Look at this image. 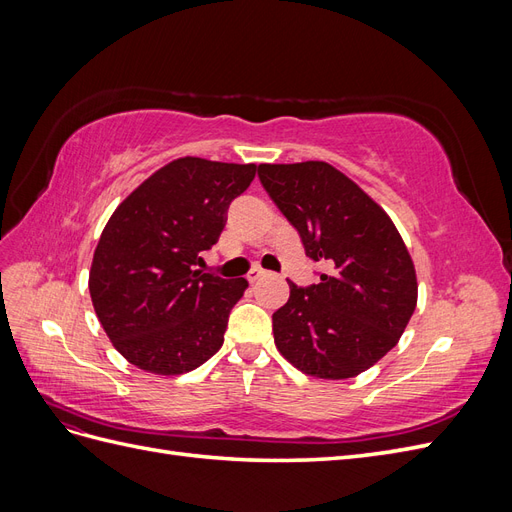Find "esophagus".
Masks as SVG:
<instances>
[{"label": "esophagus", "mask_w": 512, "mask_h": 512, "mask_svg": "<svg viewBox=\"0 0 512 512\" xmlns=\"http://www.w3.org/2000/svg\"><path fill=\"white\" fill-rule=\"evenodd\" d=\"M262 277H267V271H262V269H258V267H254L250 273H247V282H258V280H262Z\"/></svg>", "instance_id": "1"}]
</instances>
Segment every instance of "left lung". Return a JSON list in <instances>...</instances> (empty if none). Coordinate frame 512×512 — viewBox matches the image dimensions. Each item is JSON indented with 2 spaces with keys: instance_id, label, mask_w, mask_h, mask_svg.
Masks as SVG:
<instances>
[{
  "instance_id": "8db88e82",
  "label": "left lung",
  "mask_w": 512,
  "mask_h": 512,
  "mask_svg": "<svg viewBox=\"0 0 512 512\" xmlns=\"http://www.w3.org/2000/svg\"><path fill=\"white\" fill-rule=\"evenodd\" d=\"M258 177L305 254L324 262L320 282H288L273 314L275 346L307 376L344 380L395 348L416 307L404 239L374 200L327 162L260 164Z\"/></svg>"
}]
</instances>
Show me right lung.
<instances>
[{"label":"right lung","instance_id":"right-lung-1","mask_svg":"<svg viewBox=\"0 0 512 512\" xmlns=\"http://www.w3.org/2000/svg\"><path fill=\"white\" fill-rule=\"evenodd\" d=\"M254 175L256 164L179 158L138 185L104 226L91 303L117 352L138 369L177 376L222 348L247 282L196 267Z\"/></svg>","mask_w":512,"mask_h":512}]
</instances>
